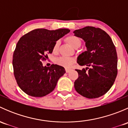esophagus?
Masks as SVG:
<instances>
[{
	"instance_id": "34e87169",
	"label": "esophagus",
	"mask_w": 128,
	"mask_h": 128,
	"mask_svg": "<svg viewBox=\"0 0 128 128\" xmlns=\"http://www.w3.org/2000/svg\"><path fill=\"white\" fill-rule=\"evenodd\" d=\"M71 70V69H69V68H66V72H67V73H68V72H69Z\"/></svg>"
}]
</instances>
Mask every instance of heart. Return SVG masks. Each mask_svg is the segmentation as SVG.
Listing matches in <instances>:
<instances>
[{
    "label": "heart",
    "instance_id": "b5f03b06",
    "mask_svg": "<svg viewBox=\"0 0 128 128\" xmlns=\"http://www.w3.org/2000/svg\"><path fill=\"white\" fill-rule=\"evenodd\" d=\"M66 40L73 48H75L77 46H80V40L78 37L76 36H69L67 37ZM58 47H59V42L58 41H57L53 46V52H56L58 51ZM56 62L57 64L60 66L68 68L71 67V66L74 64V59L70 57H60L56 59Z\"/></svg>",
    "mask_w": 128,
    "mask_h": 128
}]
</instances>
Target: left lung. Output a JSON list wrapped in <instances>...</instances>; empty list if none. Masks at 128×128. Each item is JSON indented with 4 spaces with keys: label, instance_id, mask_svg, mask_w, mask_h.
Here are the masks:
<instances>
[{
    "label": "left lung",
    "instance_id": "obj_1",
    "mask_svg": "<svg viewBox=\"0 0 128 128\" xmlns=\"http://www.w3.org/2000/svg\"><path fill=\"white\" fill-rule=\"evenodd\" d=\"M74 35L86 42L87 51L77 58L80 66L87 68L76 69L78 77L74 82L76 91L87 98L104 95L114 84L118 69V57L112 38L103 30L86 26L74 32Z\"/></svg>",
    "mask_w": 128,
    "mask_h": 128
}]
</instances>
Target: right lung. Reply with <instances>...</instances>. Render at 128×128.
I'll return each instance as SVG.
<instances>
[{
    "instance_id": "obj_1",
    "label": "right lung",
    "mask_w": 128,
    "mask_h": 128,
    "mask_svg": "<svg viewBox=\"0 0 128 128\" xmlns=\"http://www.w3.org/2000/svg\"><path fill=\"white\" fill-rule=\"evenodd\" d=\"M70 32L69 29L33 30L20 38L13 55V68L18 86L27 95L42 97L53 91L66 73L63 67L52 64L42 66V60L52 53L58 40Z\"/></svg>"
}]
</instances>
